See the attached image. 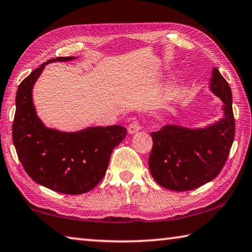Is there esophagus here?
<instances>
[{
	"label": "esophagus",
	"mask_w": 252,
	"mask_h": 252,
	"mask_svg": "<svg viewBox=\"0 0 252 252\" xmlns=\"http://www.w3.org/2000/svg\"><path fill=\"white\" fill-rule=\"evenodd\" d=\"M140 123L138 121H132L129 126H127V132L130 134H133L135 132H138L140 130Z\"/></svg>",
	"instance_id": "obj_1"
}]
</instances>
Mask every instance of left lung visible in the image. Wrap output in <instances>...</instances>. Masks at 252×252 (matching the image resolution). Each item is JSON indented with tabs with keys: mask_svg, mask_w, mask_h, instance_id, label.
Here are the masks:
<instances>
[{
	"mask_svg": "<svg viewBox=\"0 0 252 252\" xmlns=\"http://www.w3.org/2000/svg\"><path fill=\"white\" fill-rule=\"evenodd\" d=\"M210 90L223 102V118L203 129L164 126L152 132L149 169L158 185L173 191L203 186L222 170L231 149L236 123L232 93L218 69L213 67Z\"/></svg>",
	"mask_w": 252,
	"mask_h": 252,
	"instance_id": "1",
	"label": "left lung"
}]
</instances>
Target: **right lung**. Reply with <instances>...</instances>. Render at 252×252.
I'll list each match as a JSON object with an SVG mask.
<instances>
[{
	"label": "right lung",
	"instance_id": "right-lung-1",
	"mask_svg": "<svg viewBox=\"0 0 252 252\" xmlns=\"http://www.w3.org/2000/svg\"><path fill=\"white\" fill-rule=\"evenodd\" d=\"M73 59L49 60L21 82L16 92L12 136L19 160L33 181L60 193L82 194L104 177L111 153L126 138V129L110 126L61 132L42 123L33 104V85L45 64Z\"/></svg>",
	"mask_w": 252,
	"mask_h": 252
}]
</instances>
